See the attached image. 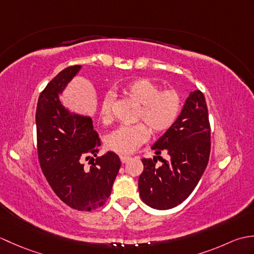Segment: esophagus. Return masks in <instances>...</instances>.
<instances>
[{
    "label": "esophagus",
    "mask_w": 254,
    "mask_h": 254,
    "mask_svg": "<svg viewBox=\"0 0 254 254\" xmlns=\"http://www.w3.org/2000/svg\"><path fill=\"white\" fill-rule=\"evenodd\" d=\"M120 159H121V163L122 164H126V163H127V161L128 160H130L131 159V157H130V156H120Z\"/></svg>",
    "instance_id": "esophagus-1"
}]
</instances>
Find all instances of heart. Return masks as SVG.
Instances as JSON below:
<instances>
[{
	"label": "heart",
	"instance_id": "1",
	"mask_svg": "<svg viewBox=\"0 0 254 254\" xmlns=\"http://www.w3.org/2000/svg\"><path fill=\"white\" fill-rule=\"evenodd\" d=\"M159 90L158 85L146 78L133 80L122 88L124 95L141 106L137 120L146 124L152 133H160L169 128L180 111V97L177 91L172 89ZM111 105L112 96H105L99 111L102 121L110 120ZM148 133V129L144 124L123 126L107 136L106 146L119 154H131L146 141Z\"/></svg>",
	"mask_w": 254,
	"mask_h": 254
}]
</instances>
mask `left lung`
I'll list each match as a JSON object with an SVG mask.
<instances>
[{"mask_svg": "<svg viewBox=\"0 0 254 254\" xmlns=\"http://www.w3.org/2000/svg\"><path fill=\"white\" fill-rule=\"evenodd\" d=\"M153 159L143 158L138 178L142 201L156 209H169L190 195L201 179L209 158L210 127L205 97L191 91L179 117L152 146ZM161 151L167 158L158 155ZM157 157L162 165H155Z\"/></svg>", "mask_w": 254, "mask_h": 254, "instance_id": "1", "label": "left lung"}]
</instances>
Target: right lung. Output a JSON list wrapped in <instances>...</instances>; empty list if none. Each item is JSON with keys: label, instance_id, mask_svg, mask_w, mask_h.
Returning a JSON list of instances; mask_svg holds the SVG:
<instances>
[{"label": "right lung", "instance_id": "1", "mask_svg": "<svg viewBox=\"0 0 254 254\" xmlns=\"http://www.w3.org/2000/svg\"><path fill=\"white\" fill-rule=\"evenodd\" d=\"M82 69L68 66L59 73L40 94L37 104V148L42 172L52 190L69 207L93 210L109 197L121 161L113 152L96 160L100 146L89 116L73 111L60 97ZM93 159L85 169L82 159Z\"/></svg>", "mask_w": 254, "mask_h": 254}]
</instances>
